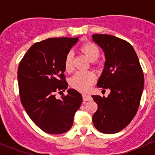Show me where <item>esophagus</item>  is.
<instances>
[{
	"label": "esophagus",
	"mask_w": 155,
	"mask_h": 155,
	"mask_svg": "<svg viewBox=\"0 0 155 155\" xmlns=\"http://www.w3.org/2000/svg\"><path fill=\"white\" fill-rule=\"evenodd\" d=\"M82 97L84 101H91L92 99L91 95H89V94H83Z\"/></svg>",
	"instance_id": "1"
}]
</instances>
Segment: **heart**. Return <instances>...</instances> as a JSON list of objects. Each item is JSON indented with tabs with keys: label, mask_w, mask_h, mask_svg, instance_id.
I'll use <instances>...</instances> for the list:
<instances>
[{
	"label": "heart",
	"mask_w": 155,
	"mask_h": 155,
	"mask_svg": "<svg viewBox=\"0 0 155 155\" xmlns=\"http://www.w3.org/2000/svg\"><path fill=\"white\" fill-rule=\"evenodd\" d=\"M81 50L87 56L90 61H95L100 54L98 47L95 44L87 42L84 44L81 47ZM74 54L72 51H69L66 54L64 62L65 69L67 72H71L73 70L74 64ZM95 76L91 71H78L71 78V85L76 90L80 91H87L95 81Z\"/></svg>",
	"instance_id": "1"
}]
</instances>
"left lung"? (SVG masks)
Instances as JSON below:
<instances>
[{
	"label": "left lung",
	"instance_id": "left-lung-1",
	"mask_svg": "<svg viewBox=\"0 0 155 155\" xmlns=\"http://www.w3.org/2000/svg\"><path fill=\"white\" fill-rule=\"evenodd\" d=\"M92 37L106 58L97 86L111 91L106 97L92 95L97 104L92 122L98 131L113 134L127 127L138 111L144 84L143 71L136 51L127 41L106 34Z\"/></svg>",
	"mask_w": 155,
	"mask_h": 155
}]
</instances>
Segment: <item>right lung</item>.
<instances>
[{"label": "right lung", "instance_id": "1", "mask_svg": "<svg viewBox=\"0 0 155 155\" xmlns=\"http://www.w3.org/2000/svg\"><path fill=\"white\" fill-rule=\"evenodd\" d=\"M77 38H52L32 45L19 65L17 78L21 102L31 120L49 134H62L72 127L76 111L82 103L77 90L65 92L64 62Z\"/></svg>", "mask_w": 155, "mask_h": 155}]
</instances>
